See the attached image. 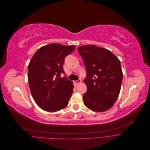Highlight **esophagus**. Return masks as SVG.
Instances as JSON below:
<instances>
[{
	"instance_id": "obj_1",
	"label": "esophagus",
	"mask_w": 150,
	"mask_h": 150,
	"mask_svg": "<svg viewBox=\"0 0 150 150\" xmlns=\"http://www.w3.org/2000/svg\"><path fill=\"white\" fill-rule=\"evenodd\" d=\"M81 79H78V80H77V81H73V83H74V86H78V84H79V83H81Z\"/></svg>"
}]
</instances>
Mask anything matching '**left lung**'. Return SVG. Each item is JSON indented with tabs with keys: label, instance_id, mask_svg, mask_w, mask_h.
<instances>
[{
	"label": "left lung",
	"instance_id": "8db88e82",
	"mask_svg": "<svg viewBox=\"0 0 150 150\" xmlns=\"http://www.w3.org/2000/svg\"><path fill=\"white\" fill-rule=\"evenodd\" d=\"M78 51L86 69L85 106L96 112L107 111L120 92L122 80L120 61L110 51L95 45L80 46Z\"/></svg>",
	"mask_w": 150,
	"mask_h": 150
}]
</instances>
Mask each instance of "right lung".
Instances as JSON below:
<instances>
[{"mask_svg":"<svg viewBox=\"0 0 150 150\" xmlns=\"http://www.w3.org/2000/svg\"><path fill=\"white\" fill-rule=\"evenodd\" d=\"M74 46L50 44L39 49L28 66L29 88L36 104L43 110L55 112L66 108L73 92V83L61 78L65 57Z\"/></svg>","mask_w":150,"mask_h":150,"instance_id":"add662e5","label":"right lung"}]
</instances>
